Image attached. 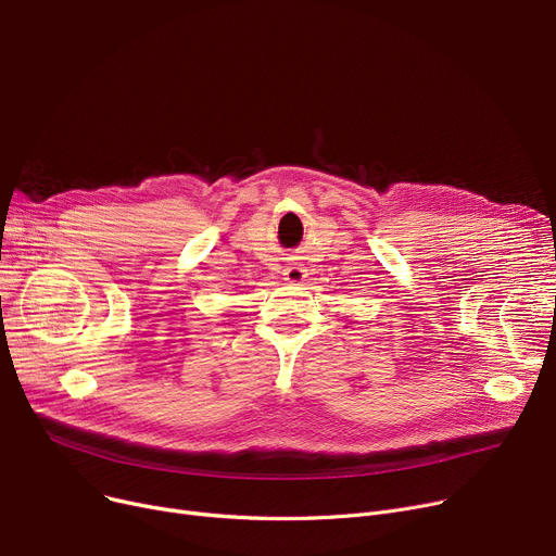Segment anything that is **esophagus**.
Listing matches in <instances>:
<instances>
[{"mask_svg":"<svg viewBox=\"0 0 556 556\" xmlns=\"http://www.w3.org/2000/svg\"><path fill=\"white\" fill-rule=\"evenodd\" d=\"M282 276H285L287 282L299 285V282L305 280V267H303V265H296V263H291V265H287V267L282 269Z\"/></svg>","mask_w":556,"mask_h":556,"instance_id":"esophagus-1","label":"esophagus"}]
</instances>
